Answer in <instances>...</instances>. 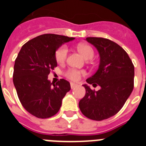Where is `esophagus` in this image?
<instances>
[{
  "mask_svg": "<svg viewBox=\"0 0 146 146\" xmlns=\"http://www.w3.org/2000/svg\"><path fill=\"white\" fill-rule=\"evenodd\" d=\"M70 86H71V89H74V88H76V87L77 86V84H75V83H73V82H71Z\"/></svg>",
  "mask_w": 146,
  "mask_h": 146,
  "instance_id": "34e87169",
  "label": "esophagus"
}]
</instances>
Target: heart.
<instances>
[{
    "label": "heart",
    "mask_w": 146,
    "mask_h": 146,
    "mask_svg": "<svg viewBox=\"0 0 146 146\" xmlns=\"http://www.w3.org/2000/svg\"><path fill=\"white\" fill-rule=\"evenodd\" d=\"M77 50L82 54V56L86 60H91L93 58L95 52L90 45L86 44H79L77 45ZM67 55V49L65 46H61L60 48L57 49L55 54V57L57 63H63L66 60ZM82 72L75 70V69H69L65 73L66 77L73 81H76L80 78Z\"/></svg>",
    "instance_id": "1"
}]
</instances>
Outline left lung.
<instances>
[{"mask_svg":"<svg viewBox=\"0 0 146 146\" xmlns=\"http://www.w3.org/2000/svg\"><path fill=\"white\" fill-rule=\"evenodd\" d=\"M87 42L96 48L100 57L98 69L86 82L101 87L92 91L87 84L86 96L79 102L81 112L94 120H103L115 115L129 97L134 83V66L121 47L111 40L89 37Z\"/></svg>","mask_w":146,"mask_h":146,"instance_id":"left-lung-1","label":"left lung"}]
</instances>
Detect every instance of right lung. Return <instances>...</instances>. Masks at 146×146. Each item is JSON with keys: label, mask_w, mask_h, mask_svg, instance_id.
<instances>
[{"label": "right lung", "mask_w": 146, "mask_h": 146, "mask_svg": "<svg viewBox=\"0 0 146 146\" xmlns=\"http://www.w3.org/2000/svg\"><path fill=\"white\" fill-rule=\"evenodd\" d=\"M73 39L55 34L39 35L23 44L17 55L13 84L22 105L36 117L55 115L64 97L70 90L68 81L62 79L54 84L48 76L57 65L55 57L57 49Z\"/></svg>", "instance_id": "1"}]
</instances>
